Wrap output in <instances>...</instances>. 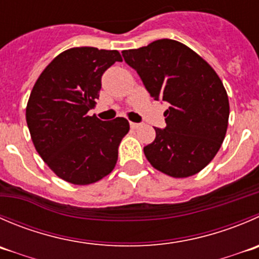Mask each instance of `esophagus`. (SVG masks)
<instances>
[{
    "label": "esophagus",
    "instance_id": "34e87169",
    "mask_svg": "<svg viewBox=\"0 0 259 259\" xmlns=\"http://www.w3.org/2000/svg\"><path fill=\"white\" fill-rule=\"evenodd\" d=\"M140 126H142V125L138 124V122H130V127H132V129H139Z\"/></svg>",
    "mask_w": 259,
    "mask_h": 259
}]
</instances>
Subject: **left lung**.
<instances>
[{
	"instance_id": "1",
	"label": "left lung",
	"mask_w": 259,
	"mask_h": 259,
	"mask_svg": "<svg viewBox=\"0 0 259 259\" xmlns=\"http://www.w3.org/2000/svg\"><path fill=\"white\" fill-rule=\"evenodd\" d=\"M150 96L164 101V129L144 154L155 169L185 178L204 169L217 155L229 120V100L222 79L206 60L176 40L160 39L122 52Z\"/></svg>"
}]
</instances>
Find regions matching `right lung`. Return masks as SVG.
<instances>
[{
    "instance_id": "add662e5",
    "label": "right lung",
    "mask_w": 259,
    "mask_h": 259,
    "mask_svg": "<svg viewBox=\"0 0 259 259\" xmlns=\"http://www.w3.org/2000/svg\"><path fill=\"white\" fill-rule=\"evenodd\" d=\"M122 58L117 50L72 48L48 64L35 82L26 106L32 143L59 178L90 185L114 169L129 121H102L87 112L95 106L101 77Z\"/></svg>"
}]
</instances>
